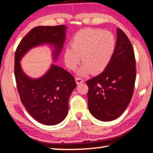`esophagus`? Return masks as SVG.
<instances>
[{
	"label": "esophagus",
	"mask_w": 153,
	"mask_h": 153,
	"mask_svg": "<svg viewBox=\"0 0 153 153\" xmlns=\"http://www.w3.org/2000/svg\"><path fill=\"white\" fill-rule=\"evenodd\" d=\"M84 80L82 78H81V77H76V82L77 84H81V83L84 82Z\"/></svg>",
	"instance_id": "esophagus-1"
}]
</instances>
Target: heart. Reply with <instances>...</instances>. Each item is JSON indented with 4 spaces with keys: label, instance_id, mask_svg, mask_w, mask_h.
Here are the masks:
<instances>
[{
    "label": "heart",
    "instance_id": "obj_1",
    "mask_svg": "<svg viewBox=\"0 0 153 153\" xmlns=\"http://www.w3.org/2000/svg\"><path fill=\"white\" fill-rule=\"evenodd\" d=\"M71 47L66 48L64 52L66 65L74 70L82 56L84 65L77 74L84 76L90 72L100 73L107 67L115 50L116 38L108 31L87 28L75 34Z\"/></svg>",
    "mask_w": 153,
    "mask_h": 153
}]
</instances>
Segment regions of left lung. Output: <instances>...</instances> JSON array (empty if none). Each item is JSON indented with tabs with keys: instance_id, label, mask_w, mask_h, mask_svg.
<instances>
[{
	"instance_id": "obj_1",
	"label": "left lung",
	"mask_w": 153,
	"mask_h": 153,
	"mask_svg": "<svg viewBox=\"0 0 153 153\" xmlns=\"http://www.w3.org/2000/svg\"><path fill=\"white\" fill-rule=\"evenodd\" d=\"M114 54L104 71L88 79V105L97 120H115L128 107L135 85L136 59L132 45L120 28Z\"/></svg>"
}]
</instances>
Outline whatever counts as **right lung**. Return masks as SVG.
<instances>
[{
    "label": "right lung",
    "instance_id": "1",
    "mask_svg": "<svg viewBox=\"0 0 153 153\" xmlns=\"http://www.w3.org/2000/svg\"><path fill=\"white\" fill-rule=\"evenodd\" d=\"M66 28L63 25L33 27L15 53L14 73L21 101L34 120L47 126L61 123L67 115L69 98L76 87L74 77L53 64L43 76L32 79L23 71L19 61L30 49L45 44L53 46V58L56 60L65 40Z\"/></svg>",
    "mask_w": 153,
    "mask_h": 153
}]
</instances>
